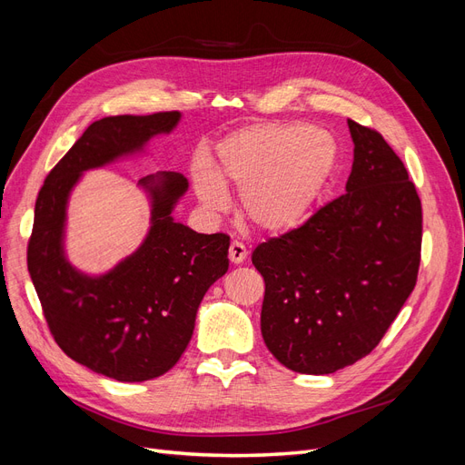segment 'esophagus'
I'll use <instances>...</instances> for the list:
<instances>
[{
	"label": "esophagus",
	"mask_w": 465,
	"mask_h": 465,
	"mask_svg": "<svg viewBox=\"0 0 465 465\" xmlns=\"http://www.w3.org/2000/svg\"><path fill=\"white\" fill-rule=\"evenodd\" d=\"M248 256V250L241 241H232L231 248H229V258L232 263H242Z\"/></svg>",
	"instance_id": "1"
}]
</instances>
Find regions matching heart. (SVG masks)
<instances>
[{"instance_id": "b5f03b06", "label": "heart", "mask_w": 465, "mask_h": 465, "mask_svg": "<svg viewBox=\"0 0 465 465\" xmlns=\"http://www.w3.org/2000/svg\"><path fill=\"white\" fill-rule=\"evenodd\" d=\"M330 134L302 124H256L231 134L219 145V173L241 193L246 219L265 232L299 224L335 166ZM205 207H227V192L209 164L193 176Z\"/></svg>"}]
</instances>
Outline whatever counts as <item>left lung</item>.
<instances>
[{
	"mask_svg": "<svg viewBox=\"0 0 465 465\" xmlns=\"http://www.w3.org/2000/svg\"><path fill=\"white\" fill-rule=\"evenodd\" d=\"M347 193L252 252L262 273V335L283 367L331 374L382 341L417 283L423 209L382 134L347 120Z\"/></svg>",
	"mask_w": 465,
	"mask_h": 465,
	"instance_id": "8db88e82",
	"label": "left lung"
}]
</instances>
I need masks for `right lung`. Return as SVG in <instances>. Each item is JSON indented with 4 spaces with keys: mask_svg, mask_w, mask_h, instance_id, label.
Masks as SVG:
<instances>
[{
    "mask_svg": "<svg viewBox=\"0 0 465 465\" xmlns=\"http://www.w3.org/2000/svg\"><path fill=\"white\" fill-rule=\"evenodd\" d=\"M178 118L171 110L93 122L52 168L35 205L26 265L54 341L69 359L120 382L157 378L178 362L203 294L229 270L231 238L176 223L171 211L188 182L164 174L151 190L153 227L143 246L116 270L91 279L62 254L65 202L83 171L142 149Z\"/></svg>",
    "mask_w": 465,
    "mask_h": 465,
    "instance_id": "1",
    "label": "right lung"
}]
</instances>
